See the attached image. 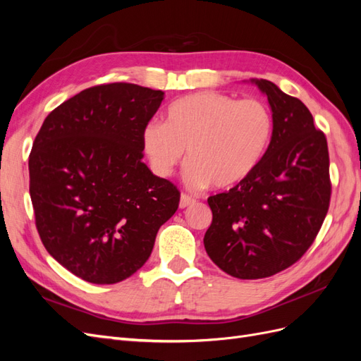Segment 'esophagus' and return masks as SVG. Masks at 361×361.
<instances>
[{
	"instance_id": "34e87169",
	"label": "esophagus",
	"mask_w": 361,
	"mask_h": 361,
	"mask_svg": "<svg viewBox=\"0 0 361 361\" xmlns=\"http://www.w3.org/2000/svg\"><path fill=\"white\" fill-rule=\"evenodd\" d=\"M191 204H194V199L190 197V195H187V194H182L180 195V200H179V207H180V209H185V207L191 206Z\"/></svg>"
}]
</instances>
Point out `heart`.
Here are the masks:
<instances>
[{"mask_svg": "<svg viewBox=\"0 0 361 361\" xmlns=\"http://www.w3.org/2000/svg\"><path fill=\"white\" fill-rule=\"evenodd\" d=\"M272 130L274 118L264 101L199 92L174 101L166 123L149 122L141 130V146L158 176L170 178L187 152L188 185L226 190L256 170Z\"/></svg>", "mask_w": 361, "mask_h": 361, "instance_id": "obj_1", "label": "heart"}]
</instances>
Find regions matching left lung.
I'll list each match as a JSON object with an SVG mask.
<instances>
[{"label": "left lung", "mask_w": 361, "mask_h": 361, "mask_svg": "<svg viewBox=\"0 0 361 361\" xmlns=\"http://www.w3.org/2000/svg\"><path fill=\"white\" fill-rule=\"evenodd\" d=\"M250 82L268 97L271 143L248 178L207 199L212 223L203 239L214 264L244 280L293 265L318 235L331 194L326 138L309 108L274 82Z\"/></svg>", "instance_id": "obj_1"}]
</instances>
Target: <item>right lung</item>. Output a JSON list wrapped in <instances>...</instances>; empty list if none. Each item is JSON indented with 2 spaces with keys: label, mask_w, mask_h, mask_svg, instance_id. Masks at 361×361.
<instances>
[{
  "label": "right lung",
  "mask_w": 361,
  "mask_h": 361,
  "mask_svg": "<svg viewBox=\"0 0 361 361\" xmlns=\"http://www.w3.org/2000/svg\"><path fill=\"white\" fill-rule=\"evenodd\" d=\"M164 92L128 82L85 89L51 111L30 154V195L43 245L94 285L149 259L179 191L143 162L141 130Z\"/></svg>",
  "instance_id": "add662e5"
}]
</instances>
